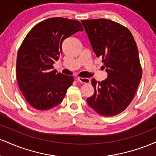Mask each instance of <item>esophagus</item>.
I'll list each match as a JSON object with an SVG mask.
<instances>
[{
    "label": "esophagus",
    "instance_id": "esophagus-1",
    "mask_svg": "<svg viewBox=\"0 0 156 156\" xmlns=\"http://www.w3.org/2000/svg\"><path fill=\"white\" fill-rule=\"evenodd\" d=\"M78 81L82 83H90V79L88 78H81V77H79V78H78Z\"/></svg>",
    "mask_w": 156,
    "mask_h": 156
}]
</instances>
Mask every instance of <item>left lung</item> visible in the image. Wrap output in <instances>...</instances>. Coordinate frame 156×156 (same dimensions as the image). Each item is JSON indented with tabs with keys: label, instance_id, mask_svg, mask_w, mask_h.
I'll return each mask as SVG.
<instances>
[{
	"label": "left lung",
	"instance_id": "8db88e82",
	"mask_svg": "<svg viewBox=\"0 0 156 156\" xmlns=\"http://www.w3.org/2000/svg\"><path fill=\"white\" fill-rule=\"evenodd\" d=\"M97 57H102L108 77L92 80L94 93L87 103L97 113L112 117L122 112L133 100L142 76L139 51L131 33L106 19L81 20Z\"/></svg>",
	"mask_w": 156,
	"mask_h": 156
}]
</instances>
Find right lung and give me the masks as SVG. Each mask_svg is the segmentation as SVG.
Here are the masks:
<instances>
[{"instance_id":"right-lung-1","label":"right lung","mask_w":156,"mask_h":156,"mask_svg":"<svg viewBox=\"0 0 156 156\" xmlns=\"http://www.w3.org/2000/svg\"><path fill=\"white\" fill-rule=\"evenodd\" d=\"M83 31L79 21L52 17L36 25L27 34L17 53L16 74L19 88L32 107L48 110L63 101L74 78L57 72L53 64L64 39Z\"/></svg>"}]
</instances>
